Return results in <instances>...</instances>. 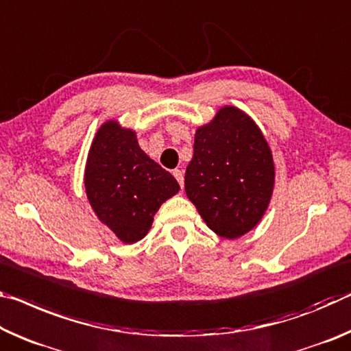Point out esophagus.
<instances>
[{
	"mask_svg": "<svg viewBox=\"0 0 351 351\" xmlns=\"http://www.w3.org/2000/svg\"><path fill=\"white\" fill-rule=\"evenodd\" d=\"M173 176L176 178V181L178 182H180V186L182 187V186H184V175H182V171L181 170H173Z\"/></svg>",
	"mask_w": 351,
	"mask_h": 351,
	"instance_id": "1",
	"label": "esophagus"
}]
</instances>
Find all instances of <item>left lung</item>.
I'll list each match as a JSON object with an SVG mask.
<instances>
[{"instance_id": "left-lung-1", "label": "left lung", "mask_w": 351, "mask_h": 351, "mask_svg": "<svg viewBox=\"0 0 351 351\" xmlns=\"http://www.w3.org/2000/svg\"><path fill=\"white\" fill-rule=\"evenodd\" d=\"M275 182L271 152L242 110L225 106L198 128L186 193L215 234L237 239L259 223Z\"/></svg>"}]
</instances>
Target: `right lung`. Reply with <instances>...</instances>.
<instances>
[{"label": "right lung", "instance_id": "1", "mask_svg": "<svg viewBox=\"0 0 351 351\" xmlns=\"http://www.w3.org/2000/svg\"><path fill=\"white\" fill-rule=\"evenodd\" d=\"M180 184L141 149L136 132L108 121L97 132L86 167V192L98 219L125 243L145 237L153 217Z\"/></svg>", "mask_w": 351, "mask_h": 351}]
</instances>
